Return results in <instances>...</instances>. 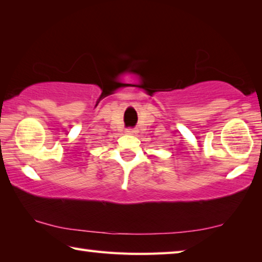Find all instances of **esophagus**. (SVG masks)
I'll return each mask as SVG.
<instances>
[{"label": "esophagus", "instance_id": "34e87169", "mask_svg": "<svg viewBox=\"0 0 262 262\" xmlns=\"http://www.w3.org/2000/svg\"><path fill=\"white\" fill-rule=\"evenodd\" d=\"M126 133H127V134H129V135H134V134H136V130L133 129V128H127Z\"/></svg>", "mask_w": 262, "mask_h": 262}]
</instances>
